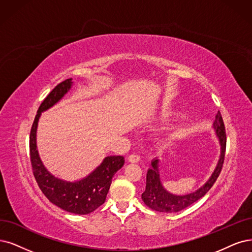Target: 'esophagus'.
Listing matches in <instances>:
<instances>
[{"instance_id": "1", "label": "esophagus", "mask_w": 252, "mask_h": 252, "mask_svg": "<svg viewBox=\"0 0 252 252\" xmlns=\"http://www.w3.org/2000/svg\"><path fill=\"white\" fill-rule=\"evenodd\" d=\"M127 160L131 163H138L139 161H140V157H139L138 155H131V156H128Z\"/></svg>"}]
</instances>
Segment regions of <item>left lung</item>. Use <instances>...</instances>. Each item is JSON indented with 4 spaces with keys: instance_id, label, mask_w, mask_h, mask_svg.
Returning <instances> with one entry per match:
<instances>
[{
    "instance_id": "1",
    "label": "left lung",
    "mask_w": 252,
    "mask_h": 252,
    "mask_svg": "<svg viewBox=\"0 0 252 252\" xmlns=\"http://www.w3.org/2000/svg\"><path fill=\"white\" fill-rule=\"evenodd\" d=\"M213 128L220 143V156L216 165V168L210 176V179L203 184V186L196 191L185 195H175L167 191L162 185L160 176V160L154 159L152 167L147 170L146 174V187L142 193L141 198L147 207L152 210L162 213H176L191 206L197 201L212 188L221 172L223 162H224L225 148H226V134L224 123H223L220 112L216 114L215 121L213 124Z\"/></svg>"
}]
</instances>
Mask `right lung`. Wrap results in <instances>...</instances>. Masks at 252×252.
I'll use <instances>...</instances> for the list:
<instances>
[{
	"instance_id": "obj_1",
	"label": "right lung",
	"mask_w": 252,
	"mask_h": 252,
	"mask_svg": "<svg viewBox=\"0 0 252 252\" xmlns=\"http://www.w3.org/2000/svg\"><path fill=\"white\" fill-rule=\"evenodd\" d=\"M72 79L58 84L44 98L37 111L30 133V157L35 180L40 190L55 206L78 215H87L105 202L112 178L124 166L123 156H109L89 173L79 181L68 182L56 178L45 168L37 150L36 135L41 113L52 108L71 89Z\"/></svg>"
}]
</instances>
